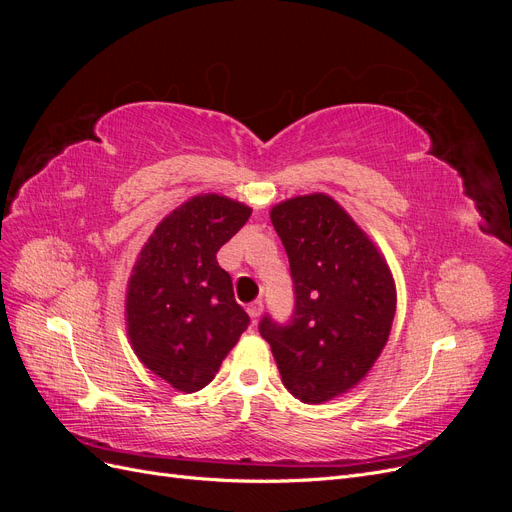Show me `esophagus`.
<instances>
[{
  "label": "esophagus",
  "mask_w": 512,
  "mask_h": 512,
  "mask_svg": "<svg viewBox=\"0 0 512 512\" xmlns=\"http://www.w3.org/2000/svg\"><path fill=\"white\" fill-rule=\"evenodd\" d=\"M247 314H250L252 322H256V318L262 314V301H252L247 305Z\"/></svg>",
  "instance_id": "esophagus-1"
}]
</instances>
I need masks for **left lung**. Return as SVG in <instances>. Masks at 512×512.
I'll use <instances>...</instances> for the list:
<instances>
[{"label":"left lung","instance_id":"1","mask_svg":"<svg viewBox=\"0 0 512 512\" xmlns=\"http://www.w3.org/2000/svg\"><path fill=\"white\" fill-rule=\"evenodd\" d=\"M294 282L288 327L260 322L290 395L324 404L354 389L389 342L397 290L378 245L322 192L271 209Z\"/></svg>","mask_w":512,"mask_h":512}]
</instances>
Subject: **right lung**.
<instances>
[{"label":"right lung","mask_w":512,"mask_h":512,"mask_svg":"<svg viewBox=\"0 0 512 512\" xmlns=\"http://www.w3.org/2000/svg\"><path fill=\"white\" fill-rule=\"evenodd\" d=\"M250 215L239 200L196 194L166 215L136 256L126 290L130 344L177 391L205 389L250 324L215 258Z\"/></svg>","instance_id":"right-lung-1"}]
</instances>
